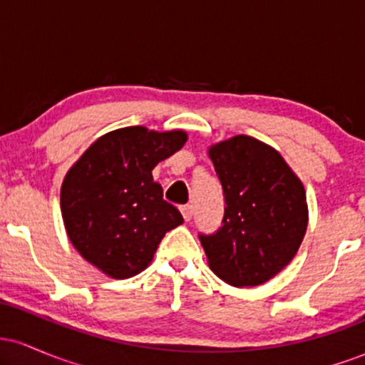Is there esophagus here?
<instances>
[{
  "label": "esophagus",
  "mask_w": 365,
  "mask_h": 365,
  "mask_svg": "<svg viewBox=\"0 0 365 365\" xmlns=\"http://www.w3.org/2000/svg\"><path fill=\"white\" fill-rule=\"evenodd\" d=\"M180 211H182V215H183V220L185 221H190L192 220V216H194V207L192 206H182L180 207Z\"/></svg>",
  "instance_id": "1"
}]
</instances>
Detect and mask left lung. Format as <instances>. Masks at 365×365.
<instances>
[{
	"label": "left lung",
	"mask_w": 365,
	"mask_h": 365,
	"mask_svg": "<svg viewBox=\"0 0 365 365\" xmlns=\"http://www.w3.org/2000/svg\"><path fill=\"white\" fill-rule=\"evenodd\" d=\"M225 194L223 226L199 235L209 267L233 287L266 283L295 257L307 230L305 188L278 150L249 135L209 148Z\"/></svg>",
	"instance_id": "obj_1"
}]
</instances>
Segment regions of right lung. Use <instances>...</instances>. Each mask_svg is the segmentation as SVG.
Wrapping results in <instances>:
<instances>
[{"label":"right lung","mask_w":365,"mask_h":365,"mask_svg":"<svg viewBox=\"0 0 365 365\" xmlns=\"http://www.w3.org/2000/svg\"><path fill=\"white\" fill-rule=\"evenodd\" d=\"M185 142L183 130L118 128L99 137L68 170L61 216L87 262L116 279L149 266L165 233L183 223L178 209L163 199L153 170Z\"/></svg>","instance_id":"obj_1"}]
</instances>
